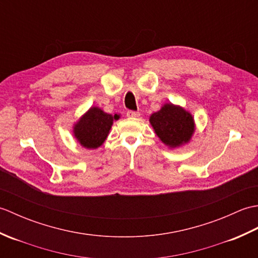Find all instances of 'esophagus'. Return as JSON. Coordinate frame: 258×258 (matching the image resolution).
<instances>
[{"mask_svg":"<svg viewBox=\"0 0 258 258\" xmlns=\"http://www.w3.org/2000/svg\"><path fill=\"white\" fill-rule=\"evenodd\" d=\"M126 115L127 117H139L140 116V112H135V111H127L126 112Z\"/></svg>","mask_w":258,"mask_h":258,"instance_id":"1","label":"esophagus"}]
</instances>
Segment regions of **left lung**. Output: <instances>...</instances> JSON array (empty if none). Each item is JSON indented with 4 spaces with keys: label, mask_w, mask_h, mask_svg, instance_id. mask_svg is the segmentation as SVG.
<instances>
[{
    "label": "left lung",
    "mask_w": 258,
    "mask_h": 258,
    "mask_svg": "<svg viewBox=\"0 0 258 258\" xmlns=\"http://www.w3.org/2000/svg\"><path fill=\"white\" fill-rule=\"evenodd\" d=\"M150 123L156 135L169 149L188 143L195 132L191 114L172 103L164 104L160 111L153 113Z\"/></svg>",
    "instance_id": "obj_1"
}]
</instances>
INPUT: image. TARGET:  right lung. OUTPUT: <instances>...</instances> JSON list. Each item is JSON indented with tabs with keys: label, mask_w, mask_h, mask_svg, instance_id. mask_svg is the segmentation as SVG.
Here are the masks:
<instances>
[{
	"label": "right lung",
	"mask_w": 258,
	"mask_h": 258,
	"mask_svg": "<svg viewBox=\"0 0 258 258\" xmlns=\"http://www.w3.org/2000/svg\"><path fill=\"white\" fill-rule=\"evenodd\" d=\"M118 118L119 115L117 114H107L98 107H91L78 123L74 124L75 139L85 149H97L105 142L113 120Z\"/></svg>",
	"instance_id": "obj_1"
}]
</instances>
